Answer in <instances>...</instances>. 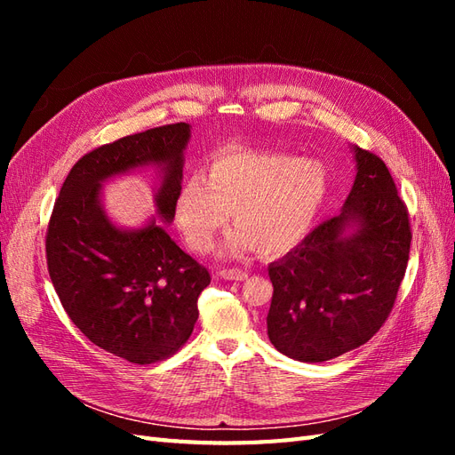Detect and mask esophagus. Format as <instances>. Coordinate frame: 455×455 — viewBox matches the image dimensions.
Listing matches in <instances>:
<instances>
[{"mask_svg":"<svg viewBox=\"0 0 455 455\" xmlns=\"http://www.w3.org/2000/svg\"><path fill=\"white\" fill-rule=\"evenodd\" d=\"M220 277L224 281H244L249 277V273L243 271V269H222L220 271Z\"/></svg>","mask_w":455,"mask_h":455,"instance_id":"esophagus-1","label":"esophagus"}]
</instances>
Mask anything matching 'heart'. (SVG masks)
<instances>
[{
  "instance_id": "obj_1",
  "label": "heart",
  "mask_w": 455,
  "mask_h": 455,
  "mask_svg": "<svg viewBox=\"0 0 455 455\" xmlns=\"http://www.w3.org/2000/svg\"><path fill=\"white\" fill-rule=\"evenodd\" d=\"M330 191L324 163L273 151L231 149L214 157L209 178H186L174 201L176 228L191 251L209 252L233 212L224 256L292 251L313 229Z\"/></svg>"
}]
</instances>
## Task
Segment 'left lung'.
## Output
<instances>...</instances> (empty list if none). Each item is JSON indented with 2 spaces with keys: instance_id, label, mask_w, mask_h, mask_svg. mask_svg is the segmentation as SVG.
Here are the masks:
<instances>
[{
  "instance_id": "obj_1",
  "label": "left lung",
  "mask_w": 455,
  "mask_h": 455,
  "mask_svg": "<svg viewBox=\"0 0 455 455\" xmlns=\"http://www.w3.org/2000/svg\"><path fill=\"white\" fill-rule=\"evenodd\" d=\"M355 182L338 216L269 266L267 336L299 363L363 346L387 319L404 279L410 224L385 163L351 146Z\"/></svg>"
}]
</instances>
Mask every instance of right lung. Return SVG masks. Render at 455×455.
Masks as SVG:
<instances>
[{
  "mask_svg": "<svg viewBox=\"0 0 455 455\" xmlns=\"http://www.w3.org/2000/svg\"><path fill=\"white\" fill-rule=\"evenodd\" d=\"M189 139L191 125L176 123L92 149L66 176L47 229L49 275L68 316L94 346L134 364L184 346L211 284L160 224L174 220ZM149 166L158 174L156 216L123 228L105 212L101 188Z\"/></svg>",
  "mask_w": 455,
  "mask_h": 455,
  "instance_id": "right-lung-1",
  "label": "right lung"
}]
</instances>
